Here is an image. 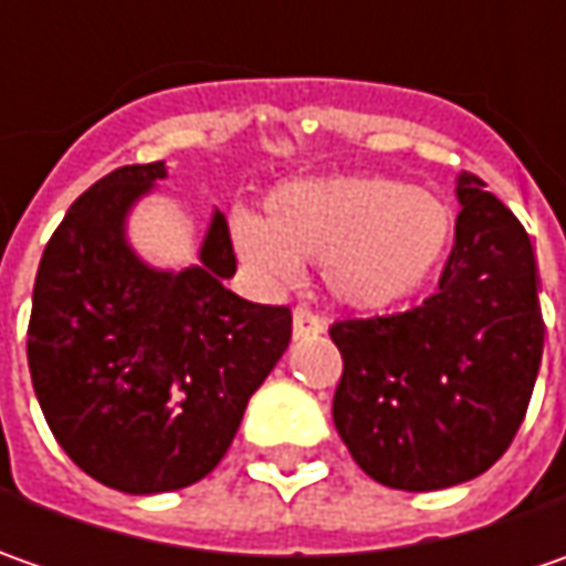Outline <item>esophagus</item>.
I'll use <instances>...</instances> for the list:
<instances>
[{
  "mask_svg": "<svg viewBox=\"0 0 566 566\" xmlns=\"http://www.w3.org/2000/svg\"><path fill=\"white\" fill-rule=\"evenodd\" d=\"M324 331V321L312 312V308H295L293 312V337H312Z\"/></svg>",
  "mask_w": 566,
  "mask_h": 566,
  "instance_id": "34e87169",
  "label": "esophagus"
}]
</instances>
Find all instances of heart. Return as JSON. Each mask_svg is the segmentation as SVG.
Wrapping results in <instances>:
<instances>
[{
	"label": "heart",
	"instance_id": "b5f03b06",
	"mask_svg": "<svg viewBox=\"0 0 566 566\" xmlns=\"http://www.w3.org/2000/svg\"><path fill=\"white\" fill-rule=\"evenodd\" d=\"M271 220L235 210L229 227L251 271L273 286L324 261V286L353 312H387L431 283L453 249L457 217L441 195L390 176L295 179L273 188Z\"/></svg>",
	"mask_w": 566,
	"mask_h": 566
}]
</instances>
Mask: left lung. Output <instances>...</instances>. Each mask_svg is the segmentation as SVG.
<instances>
[{
	"instance_id": "1",
	"label": "left lung",
	"mask_w": 566,
	"mask_h": 566,
	"mask_svg": "<svg viewBox=\"0 0 566 566\" xmlns=\"http://www.w3.org/2000/svg\"><path fill=\"white\" fill-rule=\"evenodd\" d=\"M438 293L402 315L337 321L334 424L365 475L438 491L491 469L526 416L545 324L533 242L472 172Z\"/></svg>"
}]
</instances>
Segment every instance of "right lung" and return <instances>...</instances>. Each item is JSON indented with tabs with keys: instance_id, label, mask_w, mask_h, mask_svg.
I'll use <instances>...</instances> for the list:
<instances>
[{
	"instance_id": "right-lung-1",
	"label": "right lung",
	"mask_w": 566,
	"mask_h": 566,
	"mask_svg": "<svg viewBox=\"0 0 566 566\" xmlns=\"http://www.w3.org/2000/svg\"><path fill=\"white\" fill-rule=\"evenodd\" d=\"M166 176L164 160L122 166L87 188L33 283L36 402L77 467L125 494L205 479L293 337L290 308L227 290L235 254L220 210L198 264L164 271L132 249L128 213Z\"/></svg>"
}]
</instances>
